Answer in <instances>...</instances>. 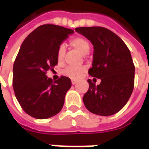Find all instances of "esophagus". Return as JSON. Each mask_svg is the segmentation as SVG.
<instances>
[{"label":"esophagus","mask_w":149,"mask_h":149,"mask_svg":"<svg viewBox=\"0 0 149 149\" xmlns=\"http://www.w3.org/2000/svg\"><path fill=\"white\" fill-rule=\"evenodd\" d=\"M77 80L72 79V85H75V84H77Z\"/></svg>","instance_id":"34e87169"}]
</instances>
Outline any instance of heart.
Here are the masks:
<instances>
[{
  "label": "heart",
  "mask_w": 149,
  "mask_h": 149,
  "mask_svg": "<svg viewBox=\"0 0 149 149\" xmlns=\"http://www.w3.org/2000/svg\"><path fill=\"white\" fill-rule=\"evenodd\" d=\"M70 45L82 55H86L91 49V45L89 41L84 37H81V36L75 37L72 40H71ZM64 55H65V46L61 45L58 47L57 51V60L58 63H62L63 61ZM84 72H85V68H74V67H68L63 71V74L64 76L72 79H78L81 77Z\"/></svg>",
  "instance_id": "1"
}]
</instances>
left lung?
Returning a JSON list of instances; mask_svg holds the SVG:
<instances>
[{
  "label": "left lung",
  "instance_id": "obj_1",
  "mask_svg": "<svg viewBox=\"0 0 149 149\" xmlns=\"http://www.w3.org/2000/svg\"><path fill=\"white\" fill-rule=\"evenodd\" d=\"M75 30L94 46L92 67L88 72L101 80L95 86L88 79L89 90L83 96L84 104L92 113L113 115L126 104L134 89V66L130 51L108 28L82 27Z\"/></svg>",
  "mask_w": 149,
  "mask_h": 149
}]
</instances>
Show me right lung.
<instances>
[{
	"instance_id": "add662e5",
	"label": "right lung",
	"mask_w": 149,
	"mask_h": 149,
	"mask_svg": "<svg viewBox=\"0 0 149 149\" xmlns=\"http://www.w3.org/2000/svg\"><path fill=\"white\" fill-rule=\"evenodd\" d=\"M72 29L54 24L36 28L24 40L13 67V87L24 112L47 119L61 111L71 80L62 76L53 81L46 76L58 63V47L73 34Z\"/></svg>"
}]
</instances>
